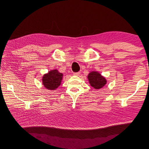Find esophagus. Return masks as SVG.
I'll use <instances>...</instances> for the list:
<instances>
[{"mask_svg": "<svg viewBox=\"0 0 149 149\" xmlns=\"http://www.w3.org/2000/svg\"><path fill=\"white\" fill-rule=\"evenodd\" d=\"M80 74H81V72H75V73H74V75H79Z\"/></svg>", "mask_w": 149, "mask_h": 149, "instance_id": "esophagus-1", "label": "esophagus"}]
</instances>
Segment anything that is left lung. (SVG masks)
Instances as JSON below:
<instances>
[{"label":"left lung","mask_w":149,"mask_h":149,"mask_svg":"<svg viewBox=\"0 0 149 149\" xmlns=\"http://www.w3.org/2000/svg\"><path fill=\"white\" fill-rule=\"evenodd\" d=\"M88 79L91 86L95 89H100L104 87L107 83L106 78L103 77L99 72L96 71H92L88 75Z\"/></svg>","instance_id":"8db88e82"}]
</instances>
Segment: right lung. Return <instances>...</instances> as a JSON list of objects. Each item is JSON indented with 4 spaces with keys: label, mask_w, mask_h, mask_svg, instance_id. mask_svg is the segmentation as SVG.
<instances>
[{
    "label": "right lung",
    "mask_w": 149,
    "mask_h": 149,
    "mask_svg": "<svg viewBox=\"0 0 149 149\" xmlns=\"http://www.w3.org/2000/svg\"><path fill=\"white\" fill-rule=\"evenodd\" d=\"M62 73L59 72L57 69L52 70L47 74L43 75L42 77V83L47 90H55L61 83L63 79Z\"/></svg>",
    "instance_id": "right-lung-1"
}]
</instances>
